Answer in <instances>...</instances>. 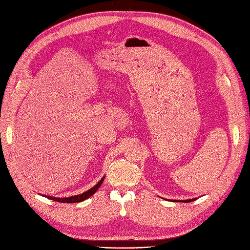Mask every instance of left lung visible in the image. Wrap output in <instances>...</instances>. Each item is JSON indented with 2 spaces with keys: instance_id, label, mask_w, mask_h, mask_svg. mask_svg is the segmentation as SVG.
<instances>
[{
  "instance_id": "obj_1",
  "label": "left lung",
  "mask_w": 250,
  "mask_h": 250,
  "mask_svg": "<svg viewBox=\"0 0 250 250\" xmlns=\"http://www.w3.org/2000/svg\"><path fill=\"white\" fill-rule=\"evenodd\" d=\"M195 199H189V200H180V201H178V200H174L173 202H184V203H188V202H191V201H194Z\"/></svg>"
}]
</instances>
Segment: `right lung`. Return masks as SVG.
Masks as SVG:
<instances>
[{
    "instance_id": "obj_1",
    "label": "right lung",
    "mask_w": 250,
    "mask_h": 250,
    "mask_svg": "<svg viewBox=\"0 0 250 250\" xmlns=\"http://www.w3.org/2000/svg\"><path fill=\"white\" fill-rule=\"evenodd\" d=\"M104 179H105V177L101 179L99 181V183L96 186L90 188L89 190H87V191L81 193V194H78V195H72V197H69V198H55V197H49V195H46V198H48L49 200L56 201V202H61V203H79V202H82L86 199H88L89 197H91V195L98 190V188L102 185Z\"/></svg>"
}]
</instances>
